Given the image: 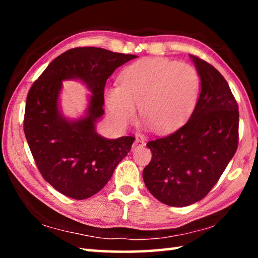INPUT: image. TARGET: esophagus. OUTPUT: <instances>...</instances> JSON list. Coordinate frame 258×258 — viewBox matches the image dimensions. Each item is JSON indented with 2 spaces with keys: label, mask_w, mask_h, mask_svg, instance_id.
<instances>
[{
  "label": "esophagus",
  "mask_w": 258,
  "mask_h": 258,
  "mask_svg": "<svg viewBox=\"0 0 258 258\" xmlns=\"http://www.w3.org/2000/svg\"><path fill=\"white\" fill-rule=\"evenodd\" d=\"M145 146V141L142 139H135V141L133 143V149H137V148H141Z\"/></svg>",
  "instance_id": "1"
}]
</instances>
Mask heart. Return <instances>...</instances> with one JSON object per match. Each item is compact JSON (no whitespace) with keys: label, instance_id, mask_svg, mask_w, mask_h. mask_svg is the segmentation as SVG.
Segmentation results:
<instances>
[{"label":"heart","instance_id":"heart-1","mask_svg":"<svg viewBox=\"0 0 258 258\" xmlns=\"http://www.w3.org/2000/svg\"><path fill=\"white\" fill-rule=\"evenodd\" d=\"M120 85L106 91V104L116 124L126 126L141 116L157 133H168L185 123L199 97L200 77L186 63L146 58L121 72Z\"/></svg>","mask_w":258,"mask_h":258}]
</instances>
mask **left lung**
I'll use <instances>...</instances> for the list:
<instances>
[{
  "label": "left lung",
  "mask_w": 258,
  "mask_h": 258,
  "mask_svg": "<svg viewBox=\"0 0 258 258\" xmlns=\"http://www.w3.org/2000/svg\"><path fill=\"white\" fill-rule=\"evenodd\" d=\"M190 58L202 81L198 102L181 128L147 143L152 158L142 174L150 194L173 207L206 197L238 148V103L228 82L206 61Z\"/></svg>",
  "instance_id": "left-lung-1"
}]
</instances>
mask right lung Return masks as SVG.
Returning a JSON list of instances; mask_svg holds the SVG:
<instances>
[{
	"instance_id": "1",
	"label": "right lung",
	"mask_w": 258,
	"mask_h": 258,
	"mask_svg": "<svg viewBox=\"0 0 258 258\" xmlns=\"http://www.w3.org/2000/svg\"><path fill=\"white\" fill-rule=\"evenodd\" d=\"M135 58L101 47H75L56 56L30 87L24 119L26 140L38 171L60 194L77 200L92 197L132 148L135 138H103L95 123L104 113L107 80ZM68 79L83 81L91 92L82 119L68 120L60 112L59 91Z\"/></svg>"
}]
</instances>
